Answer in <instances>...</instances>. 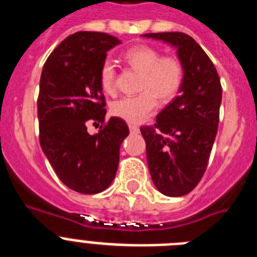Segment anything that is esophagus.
Segmentation results:
<instances>
[{
	"label": "esophagus",
	"instance_id": "obj_1",
	"mask_svg": "<svg viewBox=\"0 0 257 257\" xmlns=\"http://www.w3.org/2000/svg\"><path fill=\"white\" fill-rule=\"evenodd\" d=\"M128 128H130V133L131 134H138V133H139V127H138V126H134V124H130V126H128Z\"/></svg>",
	"mask_w": 257,
	"mask_h": 257
}]
</instances>
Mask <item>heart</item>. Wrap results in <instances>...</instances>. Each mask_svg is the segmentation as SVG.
Segmentation results:
<instances>
[{
	"label": "heart",
	"mask_w": 257,
	"mask_h": 257,
	"mask_svg": "<svg viewBox=\"0 0 257 257\" xmlns=\"http://www.w3.org/2000/svg\"><path fill=\"white\" fill-rule=\"evenodd\" d=\"M123 60L128 67L139 72V95L126 96L113 101L110 113L127 123L145 121L156 109L157 98L160 103H169L180 91L184 82V67L180 59L172 55H162L154 47L138 45L123 52ZM115 67L110 60L101 64L99 83L105 92L115 90Z\"/></svg>",
	"instance_id": "1"
}]
</instances>
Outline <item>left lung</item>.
<instances>
[{
    "mask_svg": "<svg viewBox=\"0 0 257 257\" xmlns=\"http://www.w3.org/2000/svg\"><path fill=\"white\" fill-rule=\"evenodd\" d=\"M178 50L184 67L180 94L142 126L147 161L154 185L162 194L181 197L198 185L207 169L219 126L222 88L216 68L201 46L183 32L147 33Z\"/></svg>",
    "mask_w": 257,
    "mask_h": 257,
    "instance_id": "left-lung-1",
    "label": "left lung"
}]
</instances>
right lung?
Listing matches in <instances>:
<instances>
[{"mask_svg":"<svg viewBox=\"0 0 257 257\" xmlns=\"http://www.w3.org/2000/svg\"><path fill=\"white\" fill-rule=\"evenodd\" d=\"M121 44L101 32H77L50 54L42 69L37 100L40 144L61 183L74 192L96 194L112 184L126 122H105L99 72L106 51ZM104 124L95 136L87 123Z\"/></svg>","mask_w":257,"mask_h":257,"instance_id":"right-lung-1","label":"right lung"}]
</instances>
